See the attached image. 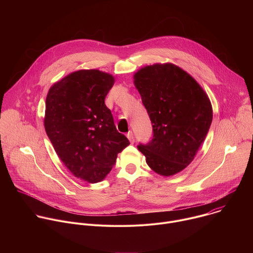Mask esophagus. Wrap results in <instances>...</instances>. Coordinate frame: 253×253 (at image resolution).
<instances>
[{
    "label": "esophagus",
    "mask_w": 253,
    "mask_h": 253,
    "mask_svg": "<svg viewBox=\"0 0 253 253\" xmlns=\"http://www.w3.org/2000/svg\"><path fill=\"white\" fill-rule=\"evenodd\" d=\"M126 136H127V138L129 139V141H130L131 143L134 142V135H133V132H132V131H129Z\"/></svg>",
    "instance_id": "34e87169"
}]
</instances>
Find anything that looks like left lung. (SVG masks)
I'll return each instance as SVG.
<instances>
[{
	"instance_id": "1",
	"label": "left lung",
	"mask_w": 253,
	"mask_h": 253,
	"mask_svg": "<svg viewBox=\"0 0 253 253\" xmlns=\"http://www.w3.org/2000/svg\"><path fill=\"white\" fill-rule=\"evenodd\" d=\"M153 127L152 140L139 151L156 173L171 176L194 159L212 122L207 94L187 72L171 64L141 68L134 75Z\"/></svg>"
}]
</instances>
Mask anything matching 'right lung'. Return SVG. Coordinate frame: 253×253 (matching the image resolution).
Masks as SVG:
<instances>
[{
  "label": "right lung",
  "instance_id": "add662e5",
  "mask_svg": "<svg viewBox=\"0 0 253 253\" xmlns=\"http://www.w3.org/2000/svg\"><path fill=\"white\" fill-rule=\"evenodd\" d=\"M114 81L99 70H79L56 82L46 98L44 125L57 155L89 183L102 181L130 144L104 102Z\"/></svg>",
  "mask_w": 253,
  "mask_h": 253
}]
</instances>
